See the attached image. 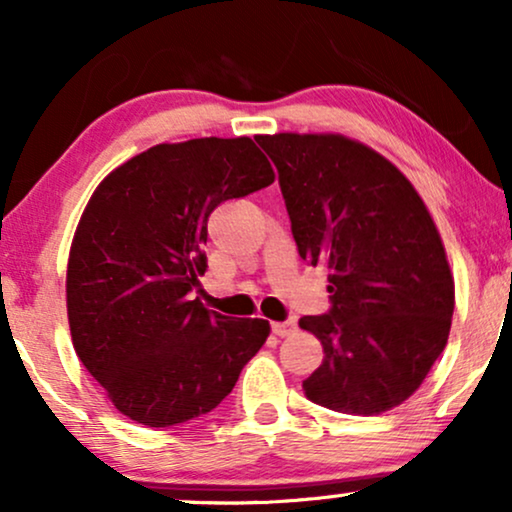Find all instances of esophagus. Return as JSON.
Segmentation results:
<instances>
[{"instance_id": "esophagus-1", "label": "esophagus", "mask_w": 512, "mask_h": 512, "mask_svg": "<svg viewBox=\"0 0 512 512\" xmlns=\"http://www.w3.org/2000/svg\"><path fill=\"white\" fill-rule=\"evenodd\" d=\"M272 333L279 335V338H286V335H291L296 331V321H272Z\"/></svg>"}]
</instances>
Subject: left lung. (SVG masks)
<instances>
[{
    "mask_svg": "<svg viewBox=\"0 0 512 512\" xmlns=\"http://www.w3.org/2000/svg\"><path fill=\"white\" fill-rule=\"evenodd\" d=\"M298 254L328 270L331 307L303 317L324 361L312 403L349 415L401 405L450 335L454 279L431 214L387 158L340 135H261Z\"/></svg>",
    "mask_w": 512,
    "mask_h": 512,
    "instance_id": "1",
    "label": "left lung"
}]
</instances>
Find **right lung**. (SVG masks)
Returning <instances> with one entry per match:
<instances>
[{
	"instance_id": "1",
	"label": "right lung",
	"mask_w": 512,
	"mask_h": 512,
	"mask_svg": "<svg viewBox=\"0 0 512 512\" xmlns=\"http://www.w3.org/2000/svg\"><path fill=\"white\" fill-rule=\"evenodd\" d=\"M275 181L249 137L158 144L97 186L67 265L76 354L132 422L165 429L212 412L270 333L193 291L207 272V221L221 202Z\"/></svg>"
}]
</instances>
